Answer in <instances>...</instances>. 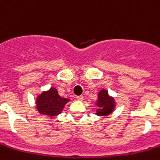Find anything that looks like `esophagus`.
Here are the masks:
<instances>
[{"mask_svg": "<svg viewBox=\"0 0 160 160\" xmlns=\"http://www.w3.org/2000/svg\"><path fill=\"white\" fill-rule=\"evenodd\" d=\"M83 96L82 95H80V96H77V99L78 100V101H82L83 100Z\"/></svg>", "mask_w": 160, "mask_h": 160, "instance_id": "1", "label": "esophagus"}]
</instances>
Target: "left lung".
I'll return each mask as SVG.
<instances>
[{
    "mask_svg": "<svg viewBox=\"0 0 160 160\" xmlns=\"http://www.w3.org/2000/svg\"><path fill=\"white\" fill-rule=\"evenodd\" d=\"M98 109L97 110V115L107 116L111 114L114 109V101L113 98L108 95L106 90H102L98 94V102L96 103Z\"/></svg>",
    "mask_w": 160,
    "mask_h": 160,
    "instance_id": "8db88e82",
    "label": "left lung"
}]
</instances>
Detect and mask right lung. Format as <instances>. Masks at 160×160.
<instances>
[{
    "label": "right lung",
    "instance_id": "add662e5",
    "mask_svg": "<svg viewBox=\"0 0 160 160\" xmlns=\"http://www.w3.org/2000/svg\"><path fill=\"white\" fill-rule=\"evenodd\" d=\"M70 99L59 96L58 90L51 87L49 90L42 92L37 98V109L42 114L56 116L61 114L65 105Z\"/></svg>",
    "mask_w": 160,
    "mask_h": 160
}]
</instances>
